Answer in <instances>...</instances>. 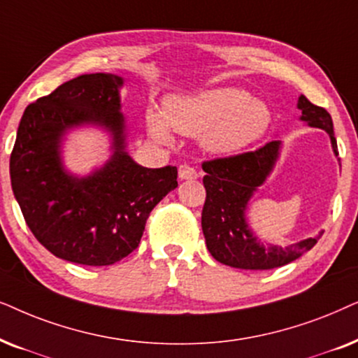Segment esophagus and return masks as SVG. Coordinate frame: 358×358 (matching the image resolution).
Here are the masks:
<instances>
[{
  "mask_svg": "<svg viewBox=\"0 0 358 358\" xmlns=\"http://www.w3.org/2000/svg\"><path fill=\"white\" fill-rule=\"evenodd\" d=\"M178 176H180V180H194V178H198V171L189 165H180Z\"/></svg>",
  "mask_w": 358,
  "mask_h": 358,
  "instance_id": "1",
  "label": "esophagus"
}]
</instances>
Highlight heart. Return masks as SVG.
I'll list each match as a JSON object with an SVG mask.
<instances>
[{
    "mask_svg": "<svg viewBox=\"0 0 358 358\" xmlns=\"http://www.w3.org/2000/svg\"><path fill=\"white\" fill-rule=\"evenodd\" d=\"M163 119L147 113L150 136L170 142V129L188 137L201 136V144L214 155L229 157L249 149L271 126V109L245 90L226 87L208 90L194 96H173L165 101Z\"/></svg>",
    "mask_w": 358,
    "mask_h": 358,
    "instance_id": "obj_1",
    "label": "heart"
}]
</instances>
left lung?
Returning <instances> with one entry per match:
<instances>
[{
    "instance_id": "left-lung-1",
    "label": "left lung",
    "mask_w": 358,
    "mask_h": 358,
    "mask_svg": "<svg viewBox=\"0 0 358 358\" xmlns=\"http://www.w3.org/2000/svg\"><path fill=\"white\" fill-rule=\"evenodd\" d=\"M298 109H301L299 119L303 122L327 132L334 155H339L331 114L303 94L298 98ZM280 150L282 141H271L255 152L203 164L206 171L203 178L206 201L201 213V227L208 250L221 264L242 270L278 268L311 250L322 236L319 232L316 237L282 247L260 242L249 226L247 209L250 199L273 171Z\"/></svg>"
}]
</instances>
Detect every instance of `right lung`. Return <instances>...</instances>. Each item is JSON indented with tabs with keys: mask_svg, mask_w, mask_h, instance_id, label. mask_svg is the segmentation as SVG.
Instances as JSON below:
<instances>
[{
	"mask_svg": "<svg viewBox=\"0 0 358 358\" xmlns=\"http://www.w3.org/2000/svg\"><path fill=\"white\" fill-rule=\"evenodd\" d=\"M122 76L80 75L24 111L9 159L16 201L36 239L59 259L103 266L137 249L152 209L178 187L176 166L145 169L126 150ZM101 127L112 157L90 176L64 169L61 145L70 130Z\"/></svg>",
	"mask_w": 358,
	"mask_h": 358,
	"instance_id": "obj_1",
	"label": "right lung"
}]
</instances>
